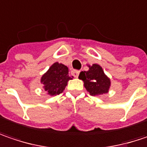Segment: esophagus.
<instances>
[{
    "label": "esophagus",
    "mask_w": 147,
    "mask_h": 147,
    "mask_svg": "<svg viewBox=\"0 0 147 147\" xmlns=\"http://www.w3.org/2000/svg\"><path fill=\"white\" fill-rule=\"evenodd\" d=\"M79 73H80V71H79V70H73V71H72V74H73V75H74L75 78L78 77Z\"/></svg>",
    "instance_id": "34e87169"
}]
</instances>
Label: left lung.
Returning a JSON list of instances; mask_svg holds the SVG:
<instances>
[{
    "label": "left lung",
    "mask_w": 147,
    "mask_h": 147,
    "mask_svg": "<svg viewBox=\"0 0 147 147\" xmlns=\"http://www.w3.org/2000/svg\"><path fill=\"white\" fill-rule=\"evenodd\" d=\"M78 78L84 81L85 88L92 96L107 93L111 85L110 79L105 75L102 67L96 63L89 66L88 71H82Z\"/></svg>",
    "instance_id": "8db88e82"
}]
</instances>
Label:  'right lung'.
Listing matches in <instances>:
<instances>
[{
  "label": "right lung",
  "instance_id": "1",
  "mask_svg": "<svg viewBox=\"0 0 147 147\" xmlns=\"http://www.w3.org/2000/svg\"><path fill=\"white\" fill-rule=\"evenodd\" d=\"M69 75L67 66L58 62L55 63L41 78L44 88L51 96L58 95L64 90L68 81L73 78Z\"/></svg>",
  "mask_w": 147,
  "mask_h": 147
}]
</instances>
